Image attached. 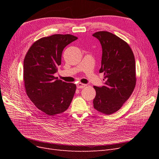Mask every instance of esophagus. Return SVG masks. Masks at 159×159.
<instances>
[{
    "mask_svg": "<svg viewBox=\"0 0 159 159\" xmlns=\"http://www.w3.org/2000/svg\"><path fill=\"white\" fill-rule=\"evenodd\" d=\"M86 86V85L85 84H81V83H79V84H77V88H78V89H81V88H85Z\"/></svg>",
    "mask_w": 159,
    "mask_h": 159,
    "instance_id": "34e87169",
    "label": "esophagus"
}]
</instances>
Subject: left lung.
<instances>
[{
	"instance_id": "1",
	"label": "left lung",
	"mask_w": 159,
	"mask_h": 159,
	"mask_svg": "<svg viewBox=\"0 0 159 159\" xmlns=\"http://www.w3.org/2000/svg\"><path fill=\"white\" fill-rule=\"evenodd\" d=\"M93 36L102 47V67L104 74L102 87H96L93 107L98 111L111 115L121 109L136 85L135 60L127 43L113 34L99 31Z\"/></svg>"
}]
</instances>
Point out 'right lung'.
Here are the masks:
<instances>
[{
	"label": "right lung",
	"mask_w": 159,
	"mask_h": 159,
	"mask_svg": "<svg viewBox=\"0 0 159 159\" xmlns=\"http://www.w3.org/2000/svg\"><path fill=\"white\" fill-rule=\"evenodd\" d=\"M78 38L71 34H54L36 41L24 60L25 86L35 106L53 116L68 109L76 85L57 80L54 74L61 64L64 48Z\"/></svg>",
	"instance_id": "1"
}]
</instances>
